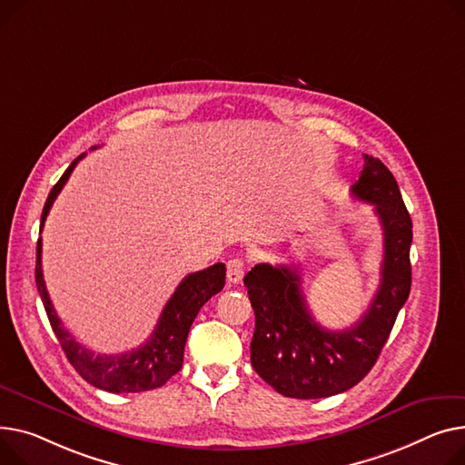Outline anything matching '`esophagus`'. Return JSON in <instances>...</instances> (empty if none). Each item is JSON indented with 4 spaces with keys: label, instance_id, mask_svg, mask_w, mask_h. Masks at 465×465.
Returning <instances> with one entry per match:
<instances>
[{
    "label": "esophagus",
    "instance_id": "34e87169",
    "mask_svg": "<svg viewBox=\"0 0 465 465\" xmlns=\"http://www.w3.org/2000/svg\"><path fill=\"white\" fill-rule=\"evenodd\" d=\"M226 276L230 284H239L244 276V262L241 258H232L226 265Z\"/></svg>",
    "mask_w": 465,
    "mask_h": 465
}]
</instances>
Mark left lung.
Here are the masks:
<instances>
[{
    "mask_svg": "<svg viewBox=\"0 0 465 465\" xmlns=\"http://www.w3.org/2000/svg\"><path fill=\"white\" fill-rule=\"evenodd\" d=\"M351 196L372 203L383 228L380 288L353 327L329 331L314 320L297 265L258 263L244 276L256 316L252 366L265 383L290 398H327L355 387L376 364L410 297L413 224L394 175L380 159L364 154Z\"/></svg>",
    "mask_w": 465,
    "mask_h": 465,
    "instance_id": "8db88e82",
    "label": "left lung"
}]
</instances>
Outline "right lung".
Wrapping results in <instances>:
<instances>
[{
    "label": "right lung",
    "mask_w": 465,
    "mask_h": 465,
    "mask_svg": "<svg viewBox=\"0 0 465 465\" xmlns=\"http://www.w3.org/2000/svg\"><path fill=\"white\" fill-rule=\"evenodd\" d=\"M78 159L65 170L50 191L46 203L41 214V232L45 226L50 207L61 189L65 187L67 179L71 177ZM43 241H37V265H35V282L39 295L43 299L46 316L50 325L64 348L69 362L74 366L76 372L93 387L108 391V392H142L163 387L173 374H177L183 364V351L187 344V336L194 318L198 316L200 308L224 288L226 267L224 263H214L203 271H196L187 274L166 302L164 311L159 318L157 327L145 344L136 350L119 355H101L78 344L74 336L61 325L52 301L46 292L45 276H43Z\"/></svg>",
    "instance_id": "add662e5"
}]
</instances>
